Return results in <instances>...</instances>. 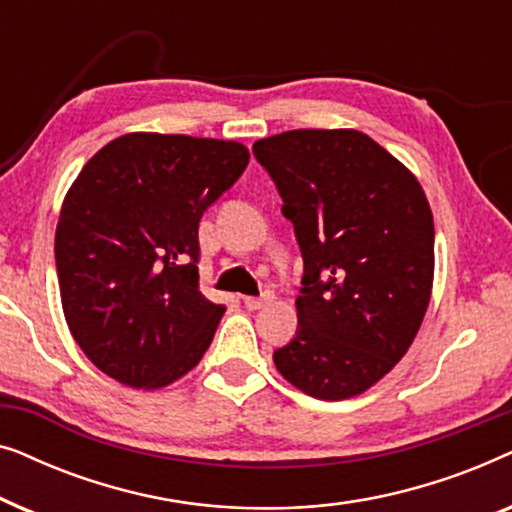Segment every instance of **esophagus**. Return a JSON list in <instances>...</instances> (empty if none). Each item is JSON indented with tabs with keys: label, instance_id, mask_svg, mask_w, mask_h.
I'll return each instance as SVG.
<instances>
[{
	"label": "esophagus",
	"instance_id": "34e87169",
	"mask_svg": "<svg viewBox=\"0 0 512 512\" xmlns=\"http://www.w3.org/2000/svg\"><path fill=\"white\" fill-rule=\"evenodd\" d=\"M272 298H275L272 291H263L261 296H244V307H247V310H263L265 305L272 303Z\"/></svg>",
	"mask_w": 512,
	"mask_h": 512
}]
</instances>
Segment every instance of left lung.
Instances as JSON below:
<instances>
[{
	"label": "left lung",
	"mask_w": 512,
	"mask_h": 512,
	"mask_svg": "<svg viewBox=\"0 0 512 512\" xmlns=\"http://www.w3.org/2000/svg\"><path fill=\"white\" fill-rule=\"evenodd\" d=\"M303 254L298 331L272 359L321 401L359 396L415 340L433 286V214L408 167L359 130L258 139Z\"/></svg>",
	"instance_id": "1"
}]
</instances>
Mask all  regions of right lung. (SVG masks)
<instances>
[{
    "instance_id": "add662e5",
    "label": "right lung",
    "mask_w": 512,
    "mask_h": 512,
    "mask_svg": "<svg viewBox=\"0 0 512 512\" xmlns=\"http://www.w3.org/2000/svg\"><path fill=\"white\" fill-rule=\"evenodd\" d=\"M247 163L237 142L130 132L83 165L55 268L69 331L102 373L160 389L198 366L226 312L200 293L198 226Z\"/></svg>"
}]
</instances>
